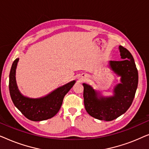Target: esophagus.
<instances>
[{
	"label": "esophagus",
	"mask_w": 149,
	"mask_h": 149,
	"mask_svg": "<svg viewBox=\"0 0 149 149\" xmlns=\"http://www.w3.org/2000/svg\"><path fill=\"white\" fill-rule=\"evenodd\" d=\"M83 79H83H83H81V81H83Z\"/></svg>",
	"instance_id": "1"
}]
</instances>
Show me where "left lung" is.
<instances>
[{
    "instance_id": "obj_1",
    "label": "left lung",
    "mask_w": 149,
    "mask_h": 149,
    "mask_svg": "<svg viewBox=\"0 0 149 149\" xmlns=\"http://www.w3.org/2000/svg\"><path fill=\"white\" fill-rule=\"evenodd\" d=\"M121 60L109 61V67L120 77V83L113 89V95L103 96L91 85L83 83L85 108L91 117L102 121L117 119L132 105L138 87V73L134 58L129 51L120 45Z\"/></svg>"
}]
</instances>
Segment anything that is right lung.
Instances as JSON below:
<instances>
[{"mask_svg": "<svg viewBox=\"0 0 149 149\" xmlns=\"http://www.w3.org/2000/svg\"><path fill=\"white\" fill-rule=\"evenodd\" d=\"M18 61L19 58L14 61L9 74V92L14 105L31 121H44L54 117L60 109L65 95L72 88L76 81H70L39 98L24 96L19 91L16 83L15 72Z\"/></svg>", "mask_w": 149, "mask_h": 149, "instance_id": "add662e5", "label": "right lung"}]
</instances>
